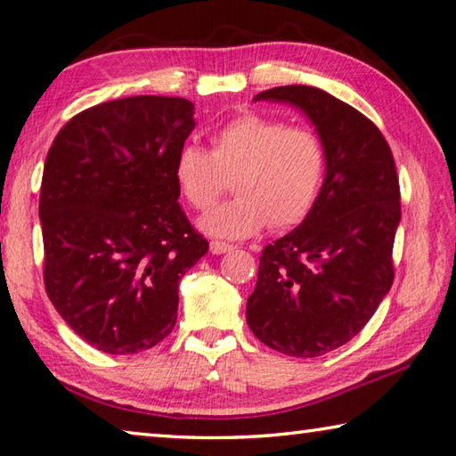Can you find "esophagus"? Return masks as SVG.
Here are the masks:
<instances>
[{
	"mask_svg": "<svg viewBox=\"0 0 456 456\" xmlns=\"http://www.w3.org/2000/svg\"><path fill=\"white\" fill-rule=\"evenodd\" d=\"M208 248H211V254H215V256H221V254H227V251H233V245L225 243V241H219V240L211 241V245H208Z\"/></svg>",
	"mask_w": 456,
	"mask_h": 456,
	"instance_id": "1",
	"label": "esophagus"
}]
</instances>
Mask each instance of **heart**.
Listing matches in <instances>:
<instances>
[{"mask_svg":"<svg viewBox=\"0 0 456 456\" xmlns=\"http://www.w3.org/2000/svg\"><path fill=\"white\" fill-rule=\"evenodd\" d=\"M211 151L184 143L175 158V183L197 211L211 208L231 178L235 197L200 219L223 240L298 225L313 211L327 175V148L310 127L245 113L215 127Z\"/></svg>","mask_w":456,"mask_h":456,"instance_id":"1","label":"heart"}]
</instances>
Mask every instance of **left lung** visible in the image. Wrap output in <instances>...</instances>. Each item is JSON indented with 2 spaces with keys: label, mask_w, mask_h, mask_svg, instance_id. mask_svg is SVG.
Masks as SVG:
<instances>
[{
  "label": "left lung",
  "mask_w": 456,
  "mask_h": 456,
  "mask_svg": "<svg viewBox=\"0 0 456 456\" xmlns=\"http://www.w3.org/2000/svg\"><path fill=\"white\" fill-rule=\"evenodd\" d=\"M254 101L305 111L327 148V175L306 219L264 248L245 319L270 349L319 357L351 341L392 288L395 162L373 121L327 91L273 86Z\"/></svg>",
  "instance_id": "1"
}]
</instances>
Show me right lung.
I'll return each mask as SVG.
<instances>
[{
  "instance_id": "1",
  "label": "right lung",
  "mask_w": 456,
  "mask_h": 456,
  "mask_svg": "<svg viewBox=\"0 0 456 456\" xmlns=\"http://www.w3.org/2000/svg\"><path fill=\"white\" fill-rule=\"evenodd\" d=\"M192 115L183 97L105 101L75 115L48 150L46 294L83 341L110 355L170 335L180 280L208 249L178 205L172 172Z\"/></svg>"
}]
</instances>
